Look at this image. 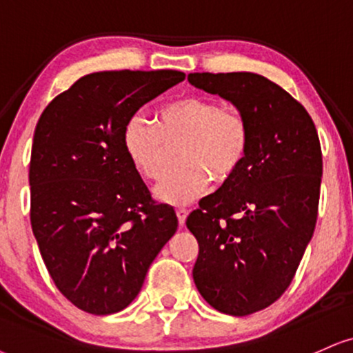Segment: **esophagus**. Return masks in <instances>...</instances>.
Returning <instances> with one entry per match:
<instances>
[{"instance_id": "1", "label": "esophagus", "mask_w": 353, "mask_h": 353, "mask_svg": "<svg viewBox=\"0 0 353 353\" xmlns=\"http://www.w3.org/2000/svg\"><path fill=\"white\" fill-rule=\"evenodd\" d=\"M186 216H188V210L185 208H176V217H178V224L183 225L186 221Z\"/></svg>"}]
</instances>
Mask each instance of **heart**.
<instances>
[{
    "mask_svg": "<svg viewBox=\"0 0 353 353\" xmlns=\"http://www.w3.org/2000/svg\"><path fill=\"white\" fill-rule=\"evenodd\" d=\"M178 142L175 160L180 165L155 188V196L170 204L194 201L210 178L223 183L236 175L249 154L250 125L241 111L186 94L160 108L157 124L134 114L123 129L125 155L147 180L163 175L168 147Z\"/></svg>",
    "mask_w": 353,
    "mask_h": 353,
    "instance_id": "1",
    "label": "heart"
}]
</instances>
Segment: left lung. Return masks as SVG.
<instances>
[{"label":"left lung","instance_id":"8db88e82","mask_svg":"<svg viewBox=\"0 0 353 353\" xmlns=\"http://www.w3.org/2000/svg\"><path fill=\"white\" fill-rule=\"evenodd\" d=\"M188 81L228 99L250 125L242 167L186 219L199 243L201 296L224 314L249 316L285 293L314 232L319 137L303 104L262 75L190 73Z\"/></svg>","mask_w":353,"mask_h":353}]
</instances>
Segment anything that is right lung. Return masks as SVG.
Masks as SVG:
<instances>
[{"label": "right lung", "mask_w": 353, "mask_h": 353, "mask_svg": "<svg viewBox=\"0 0 353 353\" xmlns=\"http://www.w3.org/2000/svg\"><path fill=\"white\" fill-rule=\"evenodd\" d=\"M183 72H97L39 117L29 163L30 225L60 293L78 310L123 311L176 232L173 208L152 199L123 147V129Z\"/></svg>", "instance_id": "right-lung-1"}]
</instances>
